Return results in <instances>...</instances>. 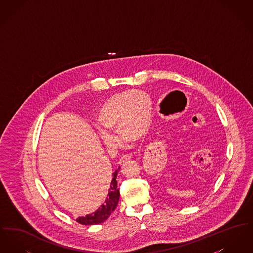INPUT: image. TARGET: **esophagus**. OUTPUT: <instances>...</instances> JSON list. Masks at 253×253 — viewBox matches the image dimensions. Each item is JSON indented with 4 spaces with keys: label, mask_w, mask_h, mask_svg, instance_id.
Returning <instances> with one entry per match:
<instances>
[{
    "label": "esophagus",
    "mask_w": 253,
    "mask_h": 253,
    "mask_svg": "<svg viewBox=\"0 0 253 253\" xmlns=\"http://www.w3.org/2000/svg\"><path fill=\"white\" fill-rule=\"evenodd\" d=\"M130 159H132V156H131V155H125V156H123V157H121V159H120V163L122 164V163H124V162H126V161H128V160H130Z\"/></svg>",
    "instance_id": "34e87169"
}]
</instances>
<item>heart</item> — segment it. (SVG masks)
Wrapping results in <instances>:
<instances>
[{"instance_id":"heart-1","label":"heart","mask_w":253,"mask_h":253,"mask_svg":"<svg viewBox=\"0 0 253 253\" xmlns=\"http://www.w3.org/2000/svg\"><path fill=\"white\" fill-rule=\"evenodd\" d=\"M152 114V99L145 92L127 91L113 95L96 114L99 136L109 147L119 143V138L110 131H118L125 140L140 139L148 131Z\"/></svg>"}]
</instances>
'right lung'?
Segmentation results:
<instances>
[{
  "label": "right lung",
  "instance_id": "add662e5",
  "mask_svg": "<svg viewBox=\"0 0 253 253\" xmlns=\"http://www.w3.org/2000/svg\"><path fill=\"white\" fill-rule=\"evenodd\" d=\"M119 169L120 168L113 173V177L111 178V182L109 185L107 195L103 203L99 206V208L95 212L88 214L86 216L77 218L76 221L78 223L82 225H96V224L103 223L108 219L109 216L112 214V212L116 210L120 200V190L118 188V182H117Z\"/></svg>",
  "mask_w": 253,
  "mask_h": 253
}]
</instances>
